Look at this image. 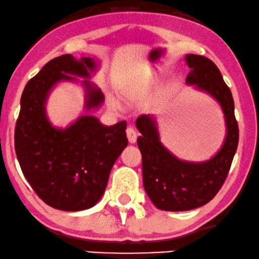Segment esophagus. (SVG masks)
Returning a JSON list of instances; mask_svg holds the SVG:
<instances>
[{
  "mask_svg": "<svg viewBox=\"0 0 259 259\" xmlns=\"http://www.w3.org/2000/svg\"><path fill=\"white\" fill-rule=\"evenodd\" d=\"M126 136H127V140H129L130 143H135L136 142L137 134H136L134 127H132V126L127 127V129H126Z\"/></svg>",
  "mask_w": 259,
  "mask_h": 259,
  "instance_id": "34e87169",
  "label": "esophagus"
}]
</instances>
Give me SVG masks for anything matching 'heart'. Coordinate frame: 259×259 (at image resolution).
I'll return each mask as SVG.
<instances>
[{"label":"heart","instance_id":"b5f03b06","mask_svg":"<svg viewBox=\"0 0 259 259\" xmlns=\"http://www.w3.org/2000/svg\"><path fill=\"white\" fill-rule=\"evenodd\" d=\"M107 103H109L111 109H113V110H120V109H122V105H120L119 100L117 99V98L109 97V98H107Z\"/></svg>","mask_w":259,"mask_h":259}]
</instances>
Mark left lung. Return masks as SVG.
<instances>
[{
	"label": "left lung",
	"mask_w": 259,
	"mask_h": 259,
	"mask_svg": "<svg viewBox=\"0 0 259 259\" xmlns=\"http://www.w3.org/2000/svg\"><path fill=\"white\" fill-rule=\"evenodd\" d=\"M190 68L186 83L205 92L220 104L226 123V137L221 149L211 159L191 162L178 159L160 142L155 117L142 114L136 120L141 133L137 145L142 154L143 186L158 209L185 211L211 201L230 172L239 141L234 101L219 68L199 55H186Z\"/></svg>",
	"instance_id": "left-lung-1"
}]
</instances>
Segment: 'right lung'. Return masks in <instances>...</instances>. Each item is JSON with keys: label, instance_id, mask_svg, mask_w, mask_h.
Wrapping results in <instances>:
<instances>
[{"label": "right lung", "instance_id": "1", "mask_svg": "<svg viewBox=\"0 0 259 259\" xmlns=\"http://www.w3.org/2000/svg\"><path fill=\"white\" fill-rule=\"evenodd\" d=\"M98 63L63 55L51 60L28 81L22 92L15 126V153L21 171L35 194L48 205L78 211L96 205L105 192L114 161L127 146L126 122L104 126L97 117L83 114L69 126L56 127L47 114L52 88L62 81L84 88V110L98 109L104 94L88 78Z\"/></svg>", "mask_w": 259, "mask_h": 259}]
</instances>
